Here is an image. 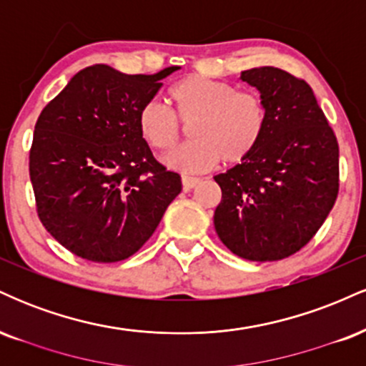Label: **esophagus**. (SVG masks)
Segmentation results:
<instances>
[{"mask_svg": "<svg viewBox=\"0 0 366 366\" xmlns=\"http://www.w3.org/2000/svg\"><path fill=\"white\" fill-rule=\"evenodd\" d=\"M201 182L199 177H191V175H182V186L184 189H192Z\"/></svg>", "mask_w": 366, "mask_h": 366, "instance_id": "esophagus-1", "label": "esophagus"}]
</instances>
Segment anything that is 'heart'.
I'll list each match as a JSON object with an SVG mask.
<instances>
[{
	"mask_svg": "<svg viewBox=\"0 0 366 366\" xmlns=\"http://www.w3.org/2000/svg\"><path fill=\"white\" fill-rule=\"evenodd\" d=\"M175 112L151 99L137 113V127L151 148L172 149L182 134V125L192 122V139L174 149L165 163L186 174L207 172L224 159L227 165L244 162L262 141L267 129V107L254 91H236L225 81L187 75L169 92Z\"/></svg>",
	"mask_w": 366,
	"mask_h": 366,
	"instance_id": "obj_1",
	"label": "heart"
}]
</instances>
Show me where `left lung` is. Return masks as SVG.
<instances>
[{"instance_id":"8db88e82","label":"left lung","mask_w":366,"mask_h":366,"mask_svg":"<svg viewBox=\"0 0 366 366\" xmlns=\"http://www.w3.org/2000/svg\"><path fill=\"white\" fill-rule=\"evenodd\" d=\"M267 107L253 153L215 175L222 201L215 230L234 254L277 262L305 247L339 192V144L312 87L275 66L241 72Z\"/></svg>"}]
</instances>
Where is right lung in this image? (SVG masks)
I'll list each match as a JSON object with an SVG mask.
<instances>
[{
  "instance_id": "obj_1",
  "label": "right lung",
  "mask_w": 366,
  "mask_h": 366,
  "mask_svg": "<svg viewBox=\"0 0 366 366\" xmlns=\"http://www.w3.org/2000/svg\"><path fill=\"white\" fill-rule=\"evenodd\" d=\"M177 69L127 75L87 66L41 112L29 154L36 209L70 253L96 263L127 259L182 189L137 127L142 104Z\"/></svg>"
}]
</instances>
